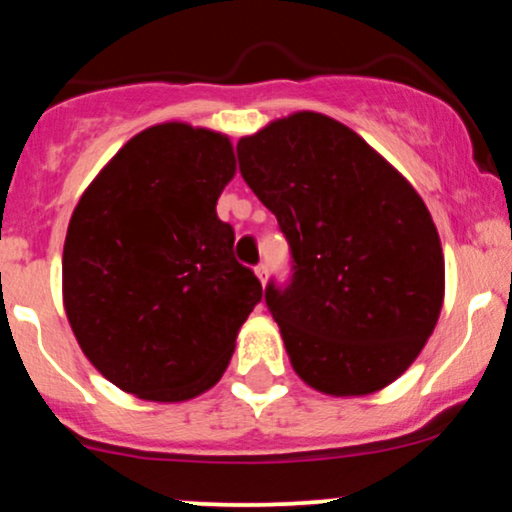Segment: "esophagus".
Masks as SVG:
<instances>
[{"mask_svg": "<svg viewBox=\"0 0 512 512\" xmlns=\"http://www.w3.org/2000/svg\"><path fill=\"white\" fill-rule=\"evenodd\" d=\"M255 274H257V279H260L264 284V281H267V264H257Z\"/></svg>", "mask_w": 512, "mask_h": 512, "instance_id": "esophagus-1", "label": "esophagus"}]
</instances>
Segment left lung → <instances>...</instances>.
<instances>
[{
	"label": "left lung",
	"instance_id": "left-lung-1",
	"mask_svg": "<svg viewBox=\"0 0 512 512\" xmlns=\"http://www.w3.org/2000/svg\"><path fill=\"white\" fill-rule=\"evenodd\" d=\"M236 151L240 175L289 243V281L269 279L264 301L293 370L337 397L390 385L443 305V250L424 199L320 113L276 120Z\"/></svg>",
	"mask_w": 512,
	"mask_h": 512
}]
</instances>
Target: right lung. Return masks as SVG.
Segmentation results:
<instances>
[{"label": "right lung", "instance_id": "1", "mask_svg": "<svg viewBox=\"0 0 512 512\" xmlns=\"http://www.w3.org/2000/svg\"><path fill=\"white\" fill-rule=\"evenodd\" d=\"M233 173L228 137L166 122L129 139L76 204L64 310L88 361L129 395L182 402L219 383L262 301L216 216Z\"/></svg>", "mask_w": 512, "mask_h": 512}]
</instances>
